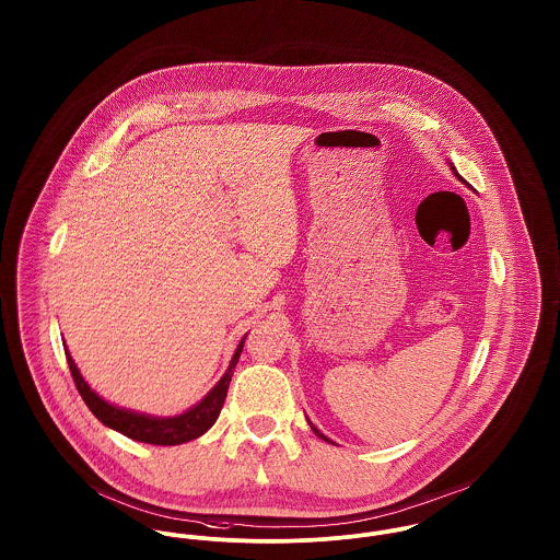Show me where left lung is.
<instances>
[{"label":"left lung","instance_id":"8db88e82","mask_svg":"<svg viewBox=\"0 0 560 560\" xmlns=\"http://www.w3.org/2000/svg\"><path fill=\"white\" fill-rule=\"evenodd\" d=\"M452 170H454V167H452ZM454 174H456V170H454ZM456 176H458V174H456ZM458 178H460V176H458ZM460 180H463V178H460ZM312 429H314V433H316V435H318V438H323V440H325V442H329V440H327V438H325V435H323V433H320V431H318V429H316V427H312Z\"/></svg>","mask_w":560,"mask_h":560}]
</instances>
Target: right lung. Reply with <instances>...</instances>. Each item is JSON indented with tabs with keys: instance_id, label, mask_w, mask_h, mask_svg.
Listing matches in <instances>:
<instances>
[{
	"instance_id": "add662e5",
	"label": "right lung",
	"mask_w": 560,
	"mask_h": 560,
	"mask_svg": "<svg viewBox=\"0 0 560 560\" xmlns=\"http://www.w3.org/2000/svg\"><path fill=\"white\" fill-rule=\"evenodd\" d=\"M242 348H244V339L240 341V346L231 359V365L221 377V382L195 408H190L180 416H172V418H152L144 413L114 408L89 388V384L82 380V375L75 368L74 359L70 357L68 350H66V359H68V365H70V372H72L75 388H78L82 401L86 404L89 410L95 413L97 420H102L106 427H110L114 431H118L136 442H144L152 446H178V444H185V442L203 435L217 422L219 413L223 410L229 382H231V375L237 365Z\"/></svg>"
}]
</instances>
